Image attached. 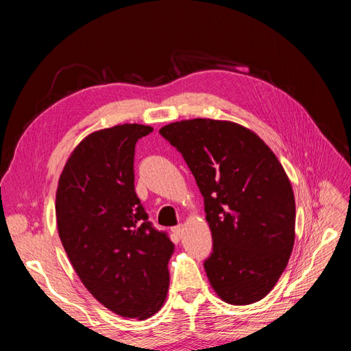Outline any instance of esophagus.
Instances as JSON below:
<instances>
[{
  "label": "esophagus",
  "instance_id": "obj_1",
  "mask_svg": "<svg viewBox=\"0 0 351 351\" xmlns=\"http://www.w3.org/2000/svg\"><path fill=\"white\" fill-rule=\"evenodd\" d=\"M173 232H174V236L176 237H182L183 236V226H177V227H173V230H171Z\"/></svg>",
  "mask_w": 351,
  "mask_h": 351
}]
</instances>
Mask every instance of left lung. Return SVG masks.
Listing matches in <instances>:
<instances>
[{"mask_svg": "<svg viewBox=\"0 0 351 351\" xmlns=\"http://www.w3.org/2000/svg\"><path fill=\"white\" fill-rule=\"evenodd\" d=\"M183 155L204 196L212 289L230 304L263 299L289 263L295 202L278 158L258 134L231 121L195 119L159 130Z\"/></svg>", "mask_w": 351, "mask_h": 351, "instance_id": "1", "label": "left lung"}]
</instances>
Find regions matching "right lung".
<instances>
[{
	"label": "right lung",
	"mask_w": 351,
	"mask_h": 351,
	"mask_svg": "<svg viewBox=\"0 0 351 351\" xmlns=\"http://www.w3.org/2000/svg\"><path fill=\"white\" fill-rule=\"evenodd\" d=\"M154 129L121 124L79 143L60 176L58 234L79 278L111 312L147 319L165 302L174 244L134 192V147Z\"/></svg>",
	"instance_id": "add662e5"
}]
</instances>
